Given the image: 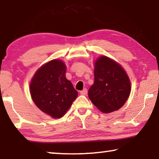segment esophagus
I'll list each match as a JSON object with an SVG mask.
<instances>
[{
  "label": "esophagus",
  "mask_w": 159,
  "mask_h": 159,
  "mask_svg": "<svg viewBox=\"0 0 159 159\" xmlns=\"http://www.w3.org/2000/svg\"><path fill=\"white\" fill-rule=\"evenodd\" d=\"M80 93L83 95H87V93H88V90L86 89V88H85V89H83L82 91H80Z\"/></svg>",
  "instance_id": "34e87169"
}]
</instances>
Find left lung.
Wrapping results in <instances>:
<instances>
[{
  "label": "left lung",
  "instance_id": "left-lung-1",
  "mask_svg": "<svg viewBox=\"0 0 159 159\" xmlns=\"http://www.w3.org/2000/svg\"><path fill=\"white\" fill-rule=\"evenodd\" d=\"M94 64L95 82L88 90V97L102 112L117 111L130 94V79L119 64L107 56L99 57Z\"/></svg>",
  "mask_w": 159,
  "mask_h": 159
}]
</instances>
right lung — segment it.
<instances>
[{
    "label": "right lung",
    "mask_w": 159,
    "mask_h": 159,
    "mask_svg": "<svg viewBox=\"0 0 159 159\" xmlns=\"http://www.w3.org/2000/svg\"><path fill=\"white\" fill-rule=\"evenodd\" d=\"M66 66L61 60H52L37 70L30 83V94L36 107L53 118L65 114L78 96L66 78Z\"/></svg>",
    "instance_id": "1"
}]
</instances>
